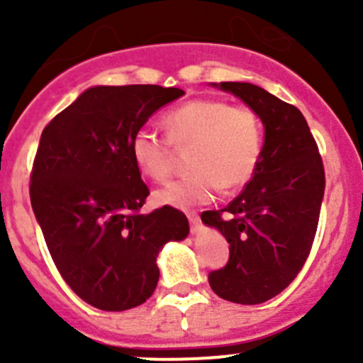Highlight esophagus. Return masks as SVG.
<instances>
[{"label": "esophagus", "mask_w": 363, "mask_h": 363, "mask_svg": "<svg viewBox=\"0 0 363 363\" xmlns=\"http://www.w3.org/2000/svg\"><path fill=\"white\" fill-rule=\"evenodd\" d=\"M188 219H189V225H191V228L195 230L196 226H199V223H200V216H199V212L196 211H188Z\"/></svg>", "instance_id": "obj_1"}]
</instances>
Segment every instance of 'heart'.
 <instances>
[{
  "label": "heart",
  "instance_id": "b5f03b06",
  "mask_svg": "<svg viewBox=\"0 0 363 363\" xmlns=\"http://www.w3.org/2000/svg\"><path fill=\"white\" fill-rule=\"evenodd\" d=\"M167 137L149 128L133 133L131 158L151 181L161 182L174 170V147H193V174L156 189L158 205L186 208L207 203L225 189L247 184L263 155V126L258 113L246 105H232L221 98H195L163 116Z\"/></svg>",
  "mask_w": 363,
  "mask_h": 363
}]
</instances>
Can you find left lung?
Masks as SVG:
<instances>
[{
	"instance_id": "1",
	"label": "left lung",
	"mask_w": 363,
	"mask_h": 363,
	"mask_svg": "<svg viewBox=\"0 0 363 363\" xmlns=\"http://www.w3.org/2000/svg\"><path fill=\"white\" fill-rule=\"evenodd\" d=\"M219 87L258 113L265 144L242 193L221 211L202 212L205 225L218 228L230 244L228 262L208 272V284L221 298L255 306L279 295L302 270L316 235L325 168L295 105L250 82Z\"/></svg>"
}]
</instances>
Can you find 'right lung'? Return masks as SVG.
Masks as SVG:
<instances>
[{
  "label": "right lung",
  "mask_w": 363,
  "mask_h": 363,
  "mask_svg": "<svg viewBox=\"0 0 363 363\" xmlns=\"http://www.w3.org/2000/svg\"><path fill=\"white\" fill-rule=\"evenodd\" d=\"M155 84L84 91L42 131L29 196L61 277L84 302L126 311L156 290V256L189 233L184 212L140 214L149 188L131 158V137L160 107L182 96Z\"/></svg>",
  "instance_id": "1"
}]
</instances>
